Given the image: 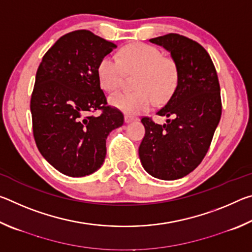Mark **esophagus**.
Segmentation results:
<instances>
[{"label": "esophagus", "mask_w": 252, "mask_h": 252, "mask_svg": "<svg viewBox=\"0 0 252 252\" xmlns=\"http://www.w3.org/2000/svg\"><path fill=\"white\" fill-rule=\"evenodd\" d=\"M135 120H138V119L134 118V117H131V116H126V117H125L126 123H131V122H133V121H135Z\"/></svg>", "instance_id": "esophagus-1"}]
</instances>
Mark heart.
<instances>
[{
	"mask_svg": "<svg viewBox=\"0 0 252 252\" xmlns=\"http://www.w3.org/2000/svg\"><path fill=\"white\" fill-rule=\"evenodd\" d=\"M138 72L133 92H118L110 96V104L121 112L136 116L147 112L155 103L165 102L176 90L179 73L173 60L163 57L156 46L135 43L121 51V59L106 55L97 65V78L108 92L120 88L125 74Z\"/></svg>",
	"mask_w": 252,
	"mask_h": 252,
	"instance_id": "heart-1",
	"label": "heart"
}]
</instances>
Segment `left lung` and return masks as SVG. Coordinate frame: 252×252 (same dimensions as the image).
<instances>
[{
	"mask_svg": "<svg viewBox=\"0 0 252 252\" xmlns=\"http://www.w3.org/2000/svg\"><path fill=\"white\" fill-rule=\"evenodd\" d=\"M169 51L178 67L173 94L157 114L163 126L142 118L146 134L139 157L146 171L161 180L183 178L207 155L221 118L220 85L216 67L203 46L177 33L150 40Z\"/></svg>",
	"mask_w": 252,
	"mask_h": 252,
	"instance_id": "8db88e82",
	"label": "left lung"
}]
</instances>
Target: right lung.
Instances as JSON below:
<instances>
[{"label":"right lung","mask_w":252,"mask_h":252,"mask_svg":"<svg viewBox=\"0 0 252 252\" xmlns=\"http://www.w3.org/2000/svg\"><path fill=\"white\" fill-rule=\"evenodd\" d=\"M117 45L87 30L65 34L44 54L31 96L33 135L44 159L63 174L84 177L103 164L105 141L121 126L120 110L106 103L97 65ZM101 109L99 117L89 112Z\"/></svg>","instance_id":"obj_1"}]
</instances>
